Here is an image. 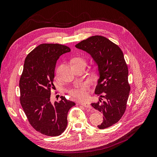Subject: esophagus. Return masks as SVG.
<instances>
[{"instance_id": "1", "label": "esophagus", "mask_w": 157, "mask_h": 157, "mask_svg": "<svg viewBox=\"0 0 157 157\" xmlns=\"http://www.w3.org/2000/svg\"><path fill=\"white\" fill-rule=\"evenodd\" d=\"M79 104L86 108H88V109L91 108V105H90V103H89L87 102H79Z\"/></svg>"}]
</instances>
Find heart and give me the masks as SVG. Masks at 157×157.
<instances>
[{"instance_id":"obj_1","label":"heart","mask_w":157,"mask_h":157,"mask_svg":"<svg viewBox=\"0 0 157 157\" xmlns=\"http://www.w3.org/2000/svg\"><path fill=\"white\" fill-rule=\"evenodd\" d=\"M73 63H83L85 60L83 58L76 57L74 59ZM89 90V84L87 82H79L74 87L71 88L68 90L69 94L75 99L84 100L88 96V91Z\"/></svg>"}]
</instances>
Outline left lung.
Wrapping results in <instances>:
<instances>
[{"mask_svg":"<svg viewBox=\"0 0 157 157\" xmlns=\"http://www.w3.org/2000/svg\"><path fill=\"white\" fill-rule=\"evenodd\" d=\"M75 47L89 53L98 65L100 78L95 94L100 99L91 105L103 115L98 128H107L122 117L131 89L124 54L117 44L101 36L90 37Z\"/></svg>","mask_w":157,"mask_h":157,"instance_id":"1","label":"left lung"}]
</instances>
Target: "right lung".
I'll return each mask as SVG.
<instances>
[{
  "label": "right lung",
  "instance_id": "add662e5",
  "mask_svg": "<svg viewBox=\"0 0 157 157\" xmlns=\"http://www.w3.org/2000/svg\"><path fill=\"white\" fill-rule=\"evenodd\" d=\"M71 48L59 44H41L26 56L19 81L20 102L33 129L43 135L57 136L67 126L69 109L75 105L61 96V101H50L56 62Z\"/></svg>",
  "mask_w": 157,
  "mask_h": 157
}]
</instances>
